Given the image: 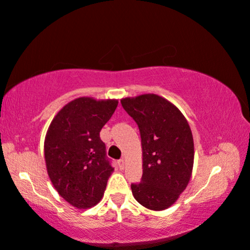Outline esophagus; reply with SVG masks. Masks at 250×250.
Segmentation results:
<instances>
[{
	"mask_svg": "<svg viewBox=\"0 0 250 250\" xmlns=\"http://www.w3.org/2000/svg\"><path fill=\"white\" fill-rule=\"evenodd\" d=\"M118 166H119V168L120 170H124L125 167V161L124 159H121L118 161Z\"/></svg>",
	"mask_w": 250,
	"mask_h": 250,
	"instance_id": "obj_1",
	"label": "esophagus"
}]
</instances>
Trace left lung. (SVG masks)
I'll return each mask as SVG.
<instances>
[{"label":"left lung","mask_w":250,"mask_h":250,"mask_svg":"<svg viewBox=\"0 0 250 250\" xmlns=\"http://www.w3.org/2000/svg\"><path fill=\"white\" fill-rule=\"evenodd\" d=\"M122 107L138 124L142 146V180L131 185L146 208L171 207L188 185L194 164L191 128L180 109L155 94L121 99Z\"/></svg>","instance_id":"left-lung-1"}]
</instances>
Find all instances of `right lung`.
I'll return each mask as SVG.
<instances>
[{
	"label": "right lung",
	"instance_id": "obj_1",
	"mask_svg": "<svg viewBox=\"0 0 250 250\" xmlns=\"http://www.w3.org/2000/svg\"><path fill=\"white\" fill-rule=\"evenodd\" d=\"M117 105V99L79 97L59 110L46 132L44 155L49 180L76 208L98 204L115 170L99 133Z\"/></svg>",
	"mask_w": 250,
	"mask_h": 250
}]
</instances>
